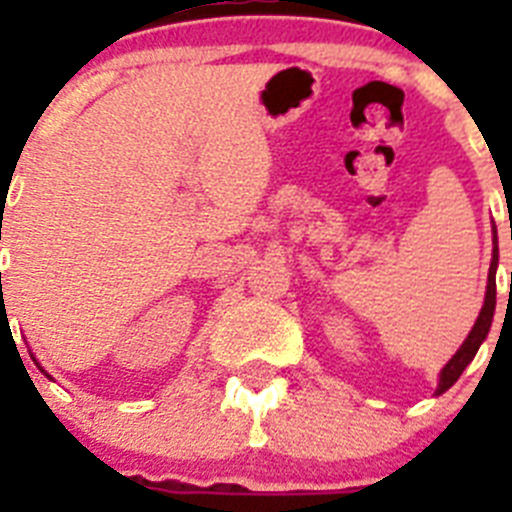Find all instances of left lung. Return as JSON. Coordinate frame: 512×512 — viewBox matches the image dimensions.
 Segmentation results:
<instances>
[{"label":"left lung","mask_w":512,"mask_h":512,"mask_svg":"<svg viewBox=\"0 0 512 512\" xmlns=\"http://www.w3.org/2000/svg\"><path fill=\"white\" fill-rule=\"evenodd\" d=\"M495 271H497V238H495V248H492V264H490V274H487V295H485V305L479 310V318L474 323L472 333L467 336V341L461 343V348L451 356V361L441 369V379H438V390L436 395H443V392L449 390L451 384L461 377V372L467 369L469 361L477 356L479 346L490 333L492 325V315H495V300H497V287H495Z\"/></svg>","instance_id":"obj_1"}]
</instances>
